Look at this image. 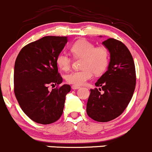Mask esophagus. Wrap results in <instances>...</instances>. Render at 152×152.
Masks as SVG:
<instances>
[{
    "mask_svg": "<svg viewBox=\"0 0 152 152\" xmlns=\"http://www.w3.org/2000/svg\"><path fill=\"white\" fill-rule=\"evenodd\" d=\"M79 88H80L79 86H76V85L72 86V89H73V90H77V89H79Z\"/></svg>",
    "mask_w": 152,
    "mask_h": 152,
    "instance_id": "1",
    "label": "esophagus"
}]
</instances>
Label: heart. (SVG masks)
I'll return each mask as SVG.
<instances>
[{"instance_id":"obj_1","label":"heart","mask_w":152,"mask_h":152,"mask_svg":"<svg viewBox=\"0 0 152 152\" xmlns=\"http://www.w3.org/2000/svg\"><path fill=\"white\" fill-rule=\"evenodd\" d=\"M70 51L74 57L82 58V67L83 70H76L68 73L65 79L69 84L80 86L92 79L93 73L101 75L105 71L109 65L110 53L104 46L96 47V45L85 39L75 42L70 46ZM57 66L62 70L67 71L70 68L71 59L65 53H60L56 59Z\"/></svg>"}]
</instances>
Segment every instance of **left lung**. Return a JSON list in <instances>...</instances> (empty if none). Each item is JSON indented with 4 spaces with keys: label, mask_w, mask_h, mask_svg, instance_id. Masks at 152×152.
I'll return each instance as SVG.
<instances>
[{
    "label": "left lung",
    "mask_w": 152,
    "mask_h": 152,
    "mask_svg": "<svg viewBox=\"0 0 152 152\" xmlns=\"http://www.w3.org/2000/svg\"><path fill=\"white\" fill-rule=\"evenodd\" d=\"M102 44L110 52V62L107 71L95 84L100 88L90 90L87 114L96 121L107 122L121 115L131 101L136 73L132 56L123 42L109 38Z\"/></svg>",
    "instance_id": "8db88e82"
}]
</instances>
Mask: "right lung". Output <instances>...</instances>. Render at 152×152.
Instances as JSON below:
<instances>
[{
    "instance_id": "add662e5",
    "label": "right lung",
    "mask_w": 152,
    "mask_h": 152,
    "mask_svg": "<svg viewBox=\"0 0 152 152\" xmlns=\"http://www.w3.org/2000/svg\"><path fill=\"white\" fill-rule=\"evenodd\" d=\"M67 42V37H44L23 48L15 60V96L24 113L36 123L52 124L63 113L70 86L58 87L62 78L56 59ZM50 84L58 87L50 91Z\"/></svg>"
}]
</instances>
